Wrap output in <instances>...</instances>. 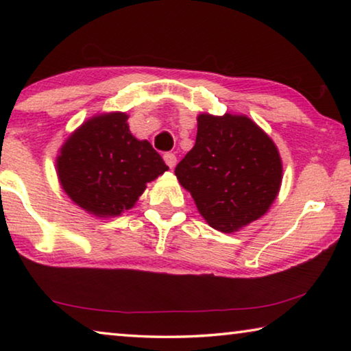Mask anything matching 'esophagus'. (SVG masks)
<instances>
[{"instance_id": "1", "label": "esophagus", "mask_w": 351, "mask_h": 351, "mask_svg": "<svg viewBox=\"0 0 351 351\" xmlns=\"http://www.w3.org/2000/svg\"><path fill=\"white\" fill-rule=\"evenodd\" d=\"M164 161L169 165L170 169H173L176 165V156L173 153H164Z\"/></svg>"}]
</instances>
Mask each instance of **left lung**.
<instances>
[{"label":"left lung","mask_w":351,"mask_h":351,"mask_svg":"<svg viewBox=\"0 0 351 351\" xmlns=\"http://www.w3.org/2000/svg\"><path fill=\"white\" fill-rule=\"evenodd\" d=\"M175 175L210 228L230 234L263 217L274 203L282 159L249 117L199 114L197 141Z\"/></svg>","instance_id":"obj_1"}]
</instances>
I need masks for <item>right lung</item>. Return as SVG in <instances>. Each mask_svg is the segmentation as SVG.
<instances>
[{"label":"right lung","instance_id":"add662e5","mask_svg":"<svg viewBox=\"0 0 351 351\" xmlns=\"http://www.w3.org/2000/svg\"><path fill=\"white\" fill-rule=\"evenodd\" d=\"M127 119L125 112L91 117L69 136L57 156L62 189L99 218L132 209L147 182L169 170L150 142L130 133Z\"/></svg>","mask_w":351,"mask_h":351}]
</instances>
